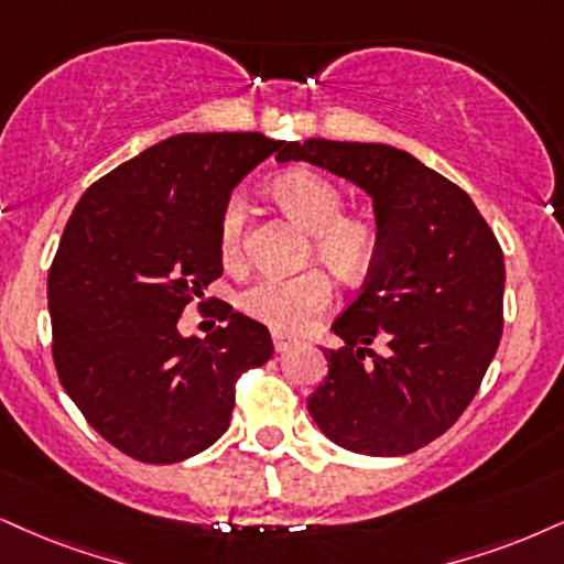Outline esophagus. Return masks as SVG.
Here are the masks:
<instances>
[{
  "label": "esophagus",
  "mask_w": 564,
  "mask_h": 564,
  "mask_svg": "<svg viewBox=\"0 0 564 564\" xmlns=\"http://www.w3.org/2000/svg\"><path fill=\"white\" fill-rule=\"evenodd\" d=\"M297 339L290 335H282V332H274V350L276 352H288L290 347H295Z\"/></svg>",
  "instance_id": "1"
}]
</instances>
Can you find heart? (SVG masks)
<instances>
[{
  "label": "heart",
  "mask_w": 564,
  "mask_h": 564,
  "mask_svg": "<svg viewBox=\"0 0 564 564\" xmlns=\"http://www.w3.org/2000/svg\"><path fill=\"white\" fill-rule=\"evenodd\" d=\"M274 196L311 232V256H318L343 280H360L379 259L381 229L366 214H345V193L318 172L295 170L274 183ZM246 240V204L232 196L219 217V250L238 261ZM335 301V282L324 267L293 276H261L240 295L242 314L276 332H305Z\"/></svg>",
  "instance_id": "b5f03b06"
}]
</instances>
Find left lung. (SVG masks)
<instances>
[{
	"mask_svg": "<svg viewBox=\"0 0 564 564\" xmlns=\"http://www.w3.org/2000/svg\"><path fill=\"white\" fill-rule=\"evenodd\" d=\"M280 162H311L373 198L381 250L324 350L329 377L308 398L339 447L398 457L442 436L476 398L502 337L505 256L468 193L408 151L311 138ZM371 341L388 350L373 354ZM371 357V361H366Z\"/></svg>",
	"mask_w": 564,
	"mask_h": 564,
	"instance_id": "left-lung-1",
	"label": "left lung"
}]
</instances>
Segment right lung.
<instances>
[{
	"label": "right lung",
	"instance_id": "1",
	"mask_svg": "<svg viewBox=\"0 0 564 564\" xmlns=\"http://www.w3.org/2000/svg\"><path fill=\"white\" fill-rule=\"evenodd\" d=\"M282 145L172 135L96 180L62 232L48 269L54 366L90 426L133 460L170 465L212 447L238 379L274 352L267 326L221 301L204 316L225 326L204 339L177 322L221 276L229 193Z\"/></svg>",
	"mask_w": 564,
	"mask_h": 564
}]
</instances>
